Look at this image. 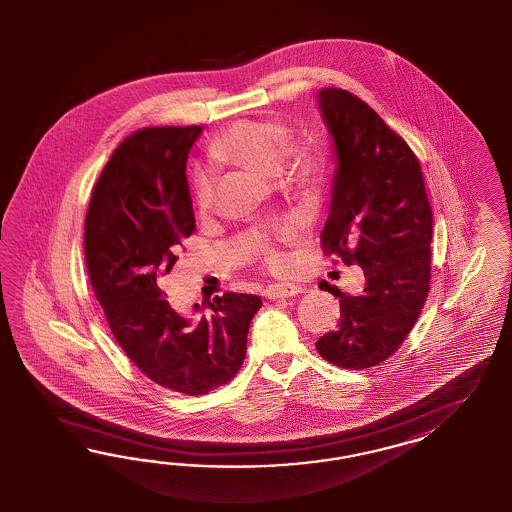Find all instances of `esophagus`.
<instances>
[{"instance_id": "1", "label": "esophagus", "mask_w": 512, "mask_h": 512, "mask_svg": "<svg viewBox=\"0 0 512 512\" xmlns=\"http://www.w3.org/2000/svg\"><path fill=\"white\" fill-rule=\"evenodd\" d=\"M300 293H302V287L295 283H276V285H270L264 289V296L270 300L289 298V296L300 295Z\"/></svg>"}]
</instances>
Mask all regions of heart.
Listing matches in <instances>:
<instances>
[{
    "instance_id": "1",
    "label": "heart",
    "mask_w": 512,
    "mask_h": 512,
    "mask_svg": "<svg viewBox=\"0 0 512 512\" xmlns=\"http://www.w3.org/2000/svg\"><path fill=\"white\" fill-rule=\"evenodd\" d=\"M291 150V131L287 125L276 120H244L231 125L221 137L212 144V154L221 161H231L246 167L249 171L259 172L264 176H276L283 172L287 182L296 186L311 184L319 169V155L308 148ZM195 204L201 212H206L216 197V178L206 169L197 172L193 186ZM302 229V221L291 217L279 225L281 240L296 238ZM253 253L261 255L264 263L274 270L287 266V257L279 251L272 240L259 238L253 242Z\"/></svg>"
}]
</instances>
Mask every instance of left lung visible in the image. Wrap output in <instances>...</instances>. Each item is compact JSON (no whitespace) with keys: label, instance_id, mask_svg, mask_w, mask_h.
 Segmentation results:
<instances>
[{"label":"left lung","instance_id":"1","mask_svg":"<svg viewBox=\"0 0 512 512\" xmlns=\"http://www.w3.org/2000/svg\"><path fill=\"white\" fill-rule=\"evenodd\" d=\"M319 110L332 137L336 172L321 233L326 255L358 264L357 295L319 283L340 298L338 328L315 343L341 368L381 364L400 349L430 291L434 217L417 155L357 95L325 88Z\"/></svg>","mask_w":512,"mask_h":512}]
</instances>
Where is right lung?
Here are the masks:
<instances>
[{
	"instance_id": "right-lung-1",
	"label": "right lung",
	"mask_w": 512,
	"mask_h": 512,
	"mask_svg": "<svg viewBox=\"0 0 512 512\" xmlns=\"http://www.w3.org/2000/svg\"><path fill=\"white\" fill-rule=\"evenodd\" d=\"M202 127H146L110 155L84 225L93 293L110 330L140 372L187 396L225 385L246 358L249 323L261 298L242 293L204 298L176 311L159 279L195 231L187 155Z\"/></svg>"
}]
</instances>
